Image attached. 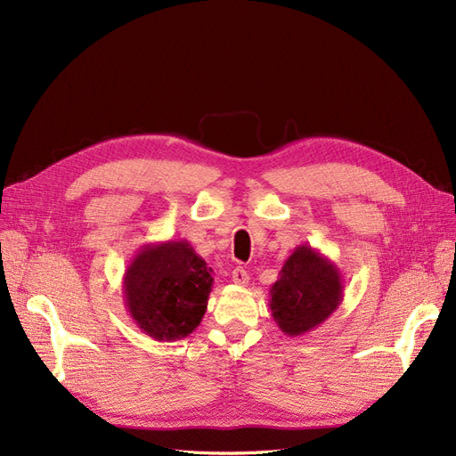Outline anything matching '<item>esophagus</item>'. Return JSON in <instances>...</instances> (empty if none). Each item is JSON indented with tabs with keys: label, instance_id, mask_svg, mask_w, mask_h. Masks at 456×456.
<instances>
[{
	"label": "esophagus",
	"instance_id": "34e87169",
	"mask_svg": "<svg viewBox=\"0 0 456 456\" xmlns=\"http://www.w3.org/2000/svg\"><path fill=\"white\" fill-rule=\"evenodd\" d=\"M232 280H233V283H238V285H247V283H249V273H247V270H243L241 266H238V268H233V272H232Z\"/></svg>",
	"mask_w": 456,
	"mask_h": 456
}]
</instances>
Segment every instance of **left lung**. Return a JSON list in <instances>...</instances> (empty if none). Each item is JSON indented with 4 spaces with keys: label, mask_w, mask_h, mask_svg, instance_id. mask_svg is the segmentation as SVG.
<instances>
[{
    "label": "left lung",
    "mask_w": 456,
    "mask_h": 456,
    "mask_svg": "<svg viewBox=\"0 0 456 456\" xmlns=\"http://www.w3.org/2000/svg\"><path fill=\"white\" fill-rule=\"evenodd\" d=\"M342 275L320 251L298 245L270 289L273 322L289 337L320 327L342 302Z\"/></svg>",
    "instance_id": "8db88e82"
}]
</instances>
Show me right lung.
I'll return each instance as SVG.
<instances>
[{
	"mask_svg": "<svg viewBox=\"0 0 456 456\" xmlns=\"http://www.w3.org/2000/svg\"><path fill=\"white\" fill-rule=\"evenodd\" d=\"M213 287V268L186 240L148 243L123 278L131 320L156 340H181L201 323Z\"/></svg>",
	"mask_w": 456,
	"mask_h": 456,
	"instance_id": "1",
	"label": "right lung"
}]
</instances>
